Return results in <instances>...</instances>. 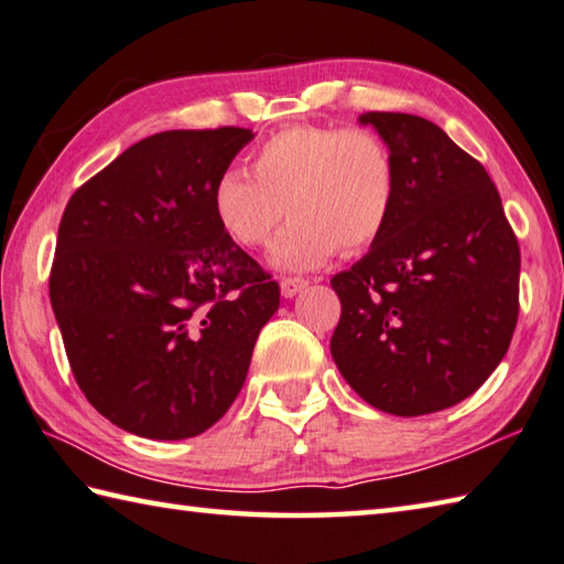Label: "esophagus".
<instances>
[{
    "mask_svg": "<svg viewBox=\"0 0 564 564\" xmlns=\"http://www.w3.org/2000/svg\"><path fill=\"white\" fill-rule=\"evenodd\" d=\"M303 289H307L305 279H283L281 281V295L283 297H293V295L301 293Z\"/></svg>",
    "mask_w": 564,
    "mask_h": 564,
    "instance_id": "34e87169",
    "label": "esophagus"
}]
</instances>
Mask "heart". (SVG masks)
Listing matches in <instances>:
<instances>
[{
    "instance_id": "1",
    "label": "heart",
    "mask_w": 564,
    "mask_h": 564,
    "mask_svg": "<svg viewBox=\"0 0 564 564\" xmlns=\"http://www.w3.org/2000/svg\"><path fill=\"white\" fill-rule=\"evenodd\" d=\"M251 171L219 173L213 215L235 245L261 249L289 209L293 223L271 253L281 271H313L339 249H369L389 227L399 195L389 143L369 129H281L251 153Z\"/></svg>"
}]
</instances>
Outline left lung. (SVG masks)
I'll return each mask as SVG.
<instances>
[{
    "mask_svg": "<svg viewBox=\"0 0 564 564\" xmlns=\"http://www.w3.org/2000/svg\"><path fill=\"white\" fill-rule=\"evenodd\" d=\"M389 143L399 195L389 227L333 289L329 351L345 381L391 415H427L499 367L518 319L521 249L484 165L433 121L367 112Z\"/></svg>",
    "mask_w": 564,
    "mask_h": 564,
    "instance_id": "obj_1",
    "label": "left lung"
}]
</instances>
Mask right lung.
Masks as SVG:
<instances>
[{
  "label": "right lung",
  "mask_w": 564,
  "mask_h": 564,
  "mask_svg": "<svg viewBox=\"0 0 564 564\" xmlns=\"http://www.w3.org/2000/svg\"><path fill=\"white\" fill-rule=\"evenodd\" d=\"M251 129L141 139L65 205L48 293L85 399L149 440H185L245 386L281 291L213 215Z\"/></svg>",
  "instance_id": "obj_1"
}]
</instances>
